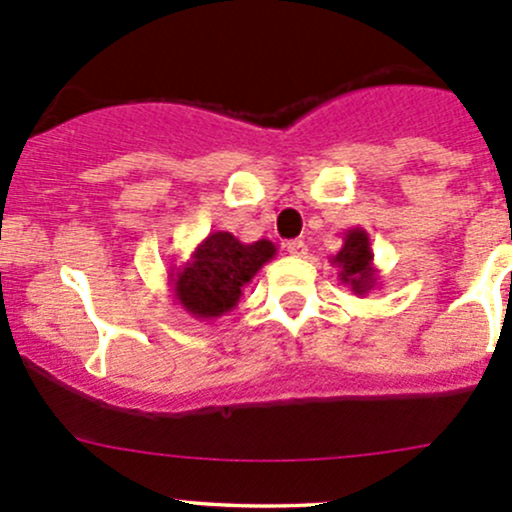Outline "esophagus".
I'll return each mask as SVG.
<instances>
[{
	"label": "esophagus",
	"mask_w": 512,
	"mask_h": 512,
	"mask_svg": "<svg viewBox=\"0 0 512 512\" xmlns=\"http://www.w3.org/2000/svg\"><path fill=\"white\" fill-rule=\"evenodd\" d=\"M285 247H287V252L292 257H304V255H307V245H304V240H289Z\"/></svg>",
	"instance_id": "34e87169"
}]
</instances>
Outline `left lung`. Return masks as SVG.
<instances>
[{
	"instance_id": "left-lung-1",
	"label": "left lung",
	"mask_w": 512,
	"mask_h": 512,
	"mask_svg": "<svg viewBox=\"0 0 512 512\" xmlns=\"http://www.w3.org/2000/svg\"><path fill=\"white\" fill-rule=\"evenodd\" d=\"M332 265L342 285H347L356 297H366L379 282V270L374 265L371 237L364 227H352L344 232V245L337 255H332Z\"/></svg>"
}]
</instances>
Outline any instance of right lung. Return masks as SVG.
<instances>
[{
	"mask_svg": "<svg viewBox=\"0 0 512 512\" xmlns=\"http://www.w3.org/2000/svg\"><path fill=\"white\" fill-rule=\"evenodd\" d=\"M275 255L270 240L245 245L232 232H210L183 267H170V294L193 319L213 322L237 307L242 289Z\"/></svg>",
	"mask_w": 512,
	"mask_h": 512,
	"instance_id": "obj_1",
	"label": "right lung"
}]
</instances>
